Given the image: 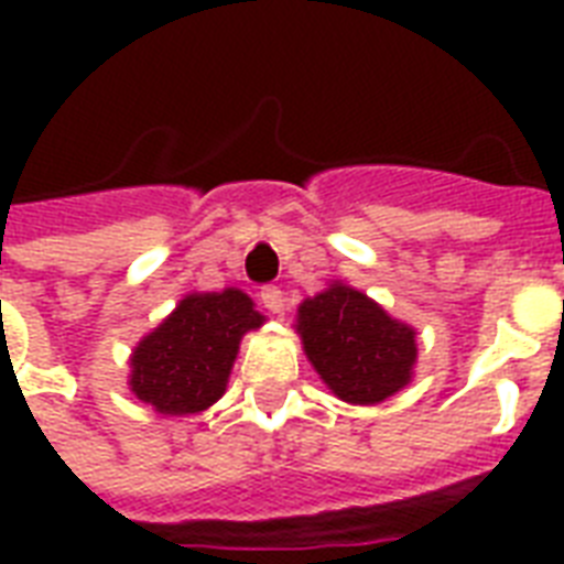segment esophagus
<instances>
[{
    "mask_svg": "<svg viewBox=\"0 0 564 564\" xmlns=\"http://www.w3.org/2000/svg\"><path fill=\"white\" fill-rule=\"evenodd\" d=\"M260 301H263V307L269 313H281L283 310V292L278 286H263L260 290Z\"/></svg>",
    "mask_w": 564,
    "mask_h": 564,
    "instance_id": "esophagus-1",
    "label": "esophagus"
}]
</instances>
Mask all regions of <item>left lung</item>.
<instances>
[{"label": "left lung", "mask_w": 564, "mask_h": 564, "mask_svg": "<svg viewBox=\"0 0 564 564\" xmlns=\"http://www.w3.org/2000/svg\"><path fill=\"white\" fill-rule=\"evenodd\" d=\"M304 354L327 389L348 403H380L410 383L415 330L354 286L330 283L299 307Z\"/></svg>", "instance_id": "1"}]
</instances>
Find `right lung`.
I'll return each instance as SVG.
<instances>
[{
  "label": "right lung",
  "instance_id": "1",
  "mask_svg": "<svg viewBox=\"0 0 564 564\" xmlns=\"http://www.w3.org/2000/svg\"><path fill=\"white\" fill-rule=\"evenodd\" d=\"M263 325L239 290L193 292L131 354V392L163 415H193L219 401L239 339Z\"/></svg>",
  "mask_w": 564,
  "mask_h": 564
}]
</instances>
